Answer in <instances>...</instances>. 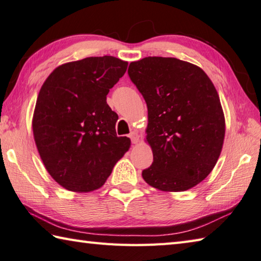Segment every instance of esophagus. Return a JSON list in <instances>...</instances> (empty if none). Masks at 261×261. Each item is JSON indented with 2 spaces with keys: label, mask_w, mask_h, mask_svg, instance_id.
<instances>
[{
  "label": "esophagus",
  "mask_w": 261,
  "mask_h": 261,
  "mask_svg": "<svg viewBox=\"0 0 261 261\" xmlns=\"http://www.w3.org/2000/svg\"><path fill=\"white\" fill-rule=\"evenodd\" d=\"M129 137H130V140H132V143H133V144H137V143L140 142V135H138V133H137L136 130L132 132V133H130V135H129Z\"/></svg>",
  "instance_id": "1"
}]
</instances>
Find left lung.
<instances>
[{
  "instance_id": "8db88e82",
  "label": "left lung",
  "mask_w": 261,
  "mask_h": 261,
  "mask_svg": "<svg viewBox=\"0 0 261 261\" xmlns=\"http://www.w3.org/2000/svg\"><path fill=\"white\" fill-rule=\"evenodd\" d=\"M128 75L147 106L153 163L143 170V179L162 191L195 187L215 167L224 142L225 119L214 84L197 65L173 57L132 62Z\"/></svg>"
}]
</instances>
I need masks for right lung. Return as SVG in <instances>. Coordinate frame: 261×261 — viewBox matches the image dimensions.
Instances as JSON below:
<instances>
[{"label": "right lung", "instance_id": "right-lung-1", "mask_svg": "<svg viewBox=\"0 0 261 261\" xmlns=\"http://www.w3.org/2000/svg\"><path fill=\"white\" fill-rule=\"evenodd\" d=\"M128 63L87 57L56 67L42 84L33 132L47 171L63 188L89 193L102 187L130 140L116 134L118 115L107 94Z\"/></svg>", "mask_w": 261, "mask_h": 261}]
</instances>
